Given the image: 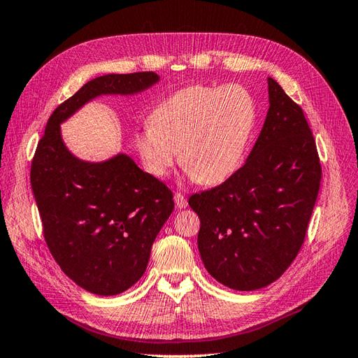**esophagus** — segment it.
Returning <instances> with one entry per match:
<instances>
[{
  "instance_id": "34e87169",
  "label": "esophagus",
  "mask_w": 358,
  "mask_h": 358,
  "mask_svg": "<svg viewBox=\"0 0 358 358\" xmlns=\"http://www.w3.org/2000/svg\"><path fill=\"white\" fill-rule=\"evenodd\" d=\"M175 203H176V206L179 209H185L187 206H188V200L185 199V196H183V194H180V192H176L175 194Z\"/></svg>"
}]
</instances>
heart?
Here are the masks:
<instances>
[{
  "instance_id": "heart-1",
  "label": "heart",
  "mask_w": 358,
  "mask_h": 358,
  "mask_svg": "<svg viewBox=\"0 0 358 358\" xmlns=\"http://www.w3.org/2000/svg\"><path fill=\"white\" fill-rule=\"evenodd\" d=\"M254 96L241 85H194L169 95L136 137L149 173L166 176L178 159L201 185H218L241 169L255 128Z\"/></svg>"
}]
</instances>
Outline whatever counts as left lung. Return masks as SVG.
I'll return each instance as SVG.
<instances>
[{"label": "left lung", "instance_id": "obj_1", "mask_svg": "<svg viewBox=\"0 0 358 358\" xmlns=\"http://www.w3.org/2000/svg\"><path fill=\"white\" fill-rule=\"evenodd\" d=\"M270 107L245 164L221 185L192 194L199 251L222 285L252 291L280 278L305 242L321 162L301 107L272 78Z\"/></svg>", "mask_w": 358, "mask_h": 358}]
</instances>
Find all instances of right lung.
I'll use <instances>...</instances> for the list:
<instances>
[{
	"mask_svg": "<svg viewBox=\"0 0 358 358\" xmlns=\"http://www.w3.org/2000/svg\"><path fill=\"white\" fill-rule=\"evenodd\" d=\"M158 82L154 71L106 74L85 83L50 115L31 162V188L43 236L61 270L83 289L115 296L145 273L170 213L173 192L127 155L85 162L64 146L59 124L101 94H136Z\"/></svg>",
	"mask_w": 358,
	"mask_h": 358,
	"instance_id": "add662e5",
	"label": "right lung"
}]
</instances>
